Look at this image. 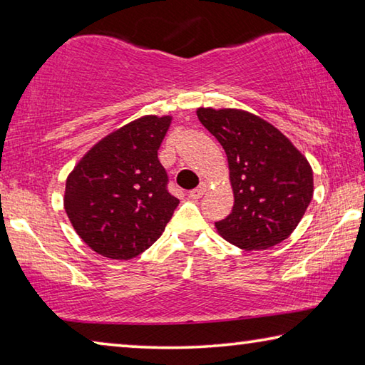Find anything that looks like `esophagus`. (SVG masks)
Segmentation results:
<instances>
[{
    "instance_id": "obj_1",
    "label": "esophagus",
    "mask_w": 365,
    "mask_h": 365,
    "mask_svg": "<svg viewBox=\"0 0 365 365\" xmlns=\"http://www.w3.org/2000/svg\"><path fill=\"white\" fill-rule=\"evenodd\" d=\"M206 190H207V185L206 183H201L197 188L191 190L190 193H188V196L191 197V200H200V197L206 193Z\"/></svg>"
}]
</instances>
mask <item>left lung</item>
I'll list each match as a JSON object with an SVG mask.
<instances>
[{"mask_svg":"<svg viewBox=\"0 0 365 365\" xmlns=\"http://www.w3.org/2000/svg\"><path fill=\"white\" fill-rule=\"evenodd\" d=\"M197 119L225 150L233 209L215 222L219 235L246 251L287 240L314 193L312 169L294 145L267 120L242 109L200 108Z\"/></svg>","mask_w":365,"mask_h":365,"instance_id":"obj_1","label":"left lung"}]
</instances>
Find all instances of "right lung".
Masks as SVG:
<instances>
[{
	"label": "right lung",
	"mask_w": 365,
	"mask_h": 365,
	"mask_svg": "<svg viewBox=\"0 0 365 365\" xmlns=\"http://www.w3.org/2000/svg\"><path fill=\"white\" fill-rule=\"evenodd\" d=\"M170 122V115H143L117 128L67 177V217L98 255L120 261L141 255L180 202L168 191V172L158 159Z\"/></svg>",
	"instance_id": "obj_1"
}]
</instances>
